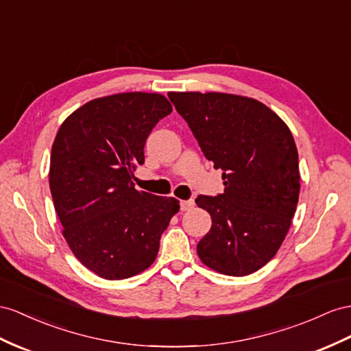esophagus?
<instances>
[{"label": "esophagus", "mask_w": 351, "mask_h": 351, "mask_svg": "<svg viewBox=\"0 0 351 351\" xmlns=\"http://www.w3.org/2000/svg\"><path fill=\"white\" fill-rule=\"evenodd\" d=\"M194 208V200H181V210L186 212Z\"/></svg>", "instance_id": "obj_1"}]
</instances>
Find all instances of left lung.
Instances as JSON below:
<instances>
[{
  "mask_svg": "<svg viewBox=\"0 0 351 351\" xmlns=\"http://www.w3.org/2000/svg\"><path fill=\"white\" fill-rule=\"evenodd\" d=\"M226 190L199 195L212 227L197 245L202 263L247 276L271 259L289 231L300 195L298 151L286 123L263 102L228 93L170 92Z\"/></svg>",
  "mask_w": 351,
  "mask_h": 351,
  "instance_id": "obj_1",
  "label": "left lung"
}]
</instances>
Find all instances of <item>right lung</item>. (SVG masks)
I'll use <instances>...</instances> for the list:
<instances>
[{
    "label": "right lung",
    "mask_w": 351,
    "mask_h": 351,
    "mask_svg": "<svg viewBox=\"0 0 351 351\" xmlns=\"http://www.w3.org/2000/svg\"><path fill=\"white\" fill-rule=\"evenodd\" d=\"M172 112L160 93H117L80 106L53 142L49 184L69 249L106 280L136 276L156 261L160 237L179 210L173 197L134 188L143 147Z\"/></svg>",
    "instance_id": "right-lung-1"
}]
</instances>
